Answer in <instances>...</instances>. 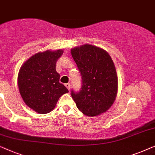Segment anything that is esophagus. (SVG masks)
Returning a JSON list of instances; mask_svg holds the SVG:
<instances>
[{
  "instance_id": "34e87169",
  "label": "esophagus",
  "mask_w": 155,
  "mask_h": 155,
  "mask_svg": "<svg viewBox=\"0 0 155 155\" xmlns=\"http://www.w3.org/2000/svg\"><path fill=\"white\" fill-rule=\"evenodd\" d=\"M64 86L67 87V89H68V90H69H69H70V84H69V83H67V84H64Z\"/></svg>"
}]
</instances>
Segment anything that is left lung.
Returning a JSON list of instances; mask_svg holds the SVG:
<instances>
[{
    "mask_svg": "<svg viewBox=\"0 0 155 155\" xmlns=\"http://www.w3.org/2000/svg\"><path fill=\"white\" fill-rule=\"evenodd\" d=\"M81 76L79 91L71 90L77 108L88 117L106 112L114 102L118 79L114 62L103 49L84 45L71 50Z\"/></svg>",
    "mask_w": 155,
    "mask_h": 155,
    "instance_id": "obj_1",
    "label": "left lung"
}]
</instances>
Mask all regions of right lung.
I'll return each instance as SVG.
<instances>
[{
    "label": "right lung",
    "instance_id": "add662e5",
    "mask_svg": "<svg viewBox=\"0 0 155 155\" xmlns=\"http://www.w3.org/2000/svg\"><path fill=\"white\" fill-rule=\"evenodd\" d=\"M62 50L47 51L31 57L25 62L18 74V87L24 102L40 114L55 108L59 98L68 89L60 84L56 71V62L62 55Z\"/></svg>",
    "mask_w": 155,
    "mask_h": 155
}]
</instances>
